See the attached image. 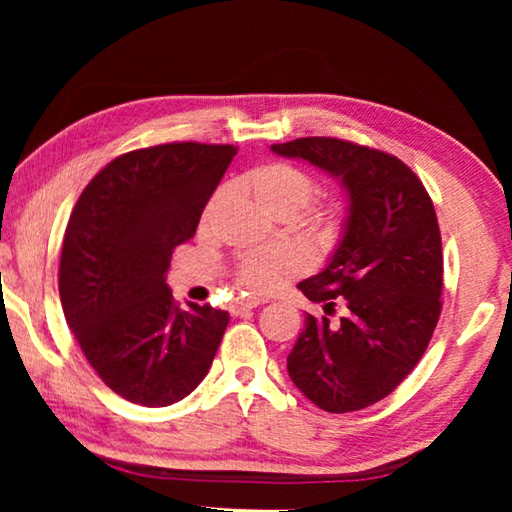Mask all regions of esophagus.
<instances>
[{
	"label": "esophagus",
	"instance_id": "34e87169",
	"mask_svg": "<svg viewBox=\"0 0 512 512\" xmlns=\"http://www.w3.org/2000/svg\"><path fill=\"white\" fill-rule=\"evenodd\" d=\"M259 305H264V300H262V298H248V300H241V302H237L235 307H232V314H235V316H241V314H246V311L255 309V307H259Z\"/></svg>",
	"mask_w": 512,
	"mask_h": 512
}]
</instances>
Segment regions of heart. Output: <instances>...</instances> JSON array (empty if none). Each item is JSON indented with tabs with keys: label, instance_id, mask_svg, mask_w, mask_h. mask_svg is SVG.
Returning a JSON list of instances; mask_svg holds the SVG:
<instances>
[{
	"label": "heart",
	"instance_id": "1",
	"mask_svg": "<svg viewBox=\"0 0 512 512\" xmlns=\"http://www.w3.org/2000/svg\"><path fill=\"white\" fill-rule=\"evenodd\" d=\"M259 210L275 216V219H293L316 194V183L307 171L289 162H266L250 169L241 178ZM216 198L205 212V219L214 210ZM314 228L323 239H334L341 228L339 205H325L314 214ZM296 257L282 250H262V253L246 255L237 268V280L241 287L250 291L268 293L280 287L284 277L296 271Z\"/></svg>",
	"mask_w": 512,
	"mask_h": 512
}]
</instances>
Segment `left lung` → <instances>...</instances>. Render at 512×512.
Masks as SVG:
<instances>
[{
  "instance_id": "left-lung-1",
  "label": "left lung",
  "mask_w": 512,
  "mask_h": 512,
  "mask_svg": "<svg viewBox=\"0 0 512 512\" xmlns=\"http://www.w3.org/2000/svg\"><path fill=\"white\" fill-rule=\"evenodd\" d=\"M271 151L339 178L343 237L318 275L298 284L323 316L305 327L287 370L307 400L350 413L384 400L427 350L443 293V244L433 203L402 160L334 137H300ZM344 316L333 323L335 302Z\"/></svg>"
}]
</instances>
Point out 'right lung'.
I'll return each instance as SVG.
<instances>
[{"mask_svg":"<svg viewBox=\"0 0 512 512\" xmlns=\"http://www.w3.org/2000/svg\"><path fill=\"white\" fill-rule=\"evenodd\" d=\"M235 153L198 142L124 153L90 180L69 216L58 271L65 320L103 384L128 402H180L219 350L228 311L180 309L164 273Z\"/></svg>","mask_w":512,"mask_h":512,"instance_id":"right-lung-1","label":"right lung"}]
</instances>
